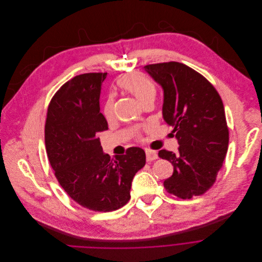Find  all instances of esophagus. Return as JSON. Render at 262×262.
Segmentation results:
<instances>
[{"label": "esophagus", "mask_w": 262, "mask_h": 262, "mask_svg": "<svg viewBox=\"0 0 262 262\" xmlns=\"http://www.w3.org/2000/svg\"><path fill=\"white\" fill-rule=\"evenodd\" d=\"M145 156H146V161H152L158 158L157 152L151 149H145Z\"/></svg>", "instance_id": "34e87169"}]
</instances>
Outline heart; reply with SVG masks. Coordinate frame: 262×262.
<instances>
[{"label": "heart", "instance_id": "obj_1", "mask_svg": "<svg viewBox=\"0 0 262 262\" xmlns=\"http://www.w3.org/2000/svg\"><path fill=\"white\" fill-rule=\"evenodd\" d=\"M119 85L131 93L137 98V100L143 105L148 101H154L156 97L155 84L145 76L139 73H131L119 80ZM115 100L113 96H110L103 107V114L107 119H112L115 114Z\"/></svg>", "mask_w": 262, "mask_h": 262}]
</instances>
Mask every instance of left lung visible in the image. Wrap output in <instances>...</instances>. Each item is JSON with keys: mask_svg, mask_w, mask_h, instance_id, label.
Returning <instances> with one entry per match:
<instances>
[{"mask_svg": "<svg viewBox=\"0 0 262 262\" xmlns=\"http://www.w3.org/2000/svg\"><path fill=\"white\" fill-rule=\"evenodd\" d=\"M144 70L163 90L162 116L179 143L176 152L158 154L173 166L164 187L183 199L201 195L214 185L228 148L222 99L201 74L182 63L152 64Z\"/></svg>", "mask_w": 262, "mask_h": 262, "instance_id": "obj_1", "label": "left lung"}]
</instances>
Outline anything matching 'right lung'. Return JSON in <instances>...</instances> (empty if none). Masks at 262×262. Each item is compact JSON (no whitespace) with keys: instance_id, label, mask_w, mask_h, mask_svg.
I'll return each mask as SVG.
<instances>
[{"instance_id":"right-lung-1","label":"right lung","mask_w":262,"mask_h":262,"mask_svg":"<svg viewBox=\"0 0 262 262\" xmlns=\"http://www.w3.org/2000/svg\"><path fill=\"white\" fill-rule=\"evenodd\" d=\"M106 75L85 73L63 84L49 103L45 124L48 160L60 185L78 204L97 212L125 205L133 178L145 164L140 147H130L115 160L103 151L97 135L108 129L100 113Z\"/></svg>"}]
</instances>
